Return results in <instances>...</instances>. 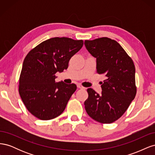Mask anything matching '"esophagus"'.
<instances>
[{"mask_svg": "<svg viewBox=\"0 0 155 155\" xmlns=\"http://www.w3.org/2000/svg\"><path fill=\"white\" fill-rule=\"evenodd\" d=\"M77 86H78V87L79 88H84V87H83L82 85H78Z\"/></svg>", "mask_w": 155, "mask_h": 155, "instance_id": "34e87169", "label": "esophagus"}]
</instances>
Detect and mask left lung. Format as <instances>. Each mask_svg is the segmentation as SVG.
<instances>
[{
	"label": "left lung",
	"instance_id": "left-lung-1",
	"mask_svg": "<svg viewBox=\"0 0 155 155\" xmlns=\"http://www.w3.org/2000/svg\"><path fill=\"white\" fill-rule=\"evenodd\" d=\"M85 45L96 58V72L106 78L101 94L87 89L85 110L93 120L111 124L125 113L137 94L133 61L118 42L108 37L85 40Z\"/></svg>",
	"mask_w": 155,
	"mask_h": 155
}]
</instances>
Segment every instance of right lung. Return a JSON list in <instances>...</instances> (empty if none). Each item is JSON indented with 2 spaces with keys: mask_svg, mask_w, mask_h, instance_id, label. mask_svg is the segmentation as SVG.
I'll return each instance as SVG.
<instances>
[{
  "mask_svg": "<svg viewBox=\"0 0 155 155\" xmlns=\"http://www.w3.org/2000/svg\"><path fill=\"white\" fill-rule=\"evenodd\" d=\"M83 45V40L54 37L42 42L26 55L18 92L28 110L36 118L54 119L65 109L77 86L55 83V73L68 68L70 59Z\"/></svg>",
  "mask_w": 155,
  "mask_h": 155,
  "instance_id": "1",
  "label": "right lung"
}]
</instances>
